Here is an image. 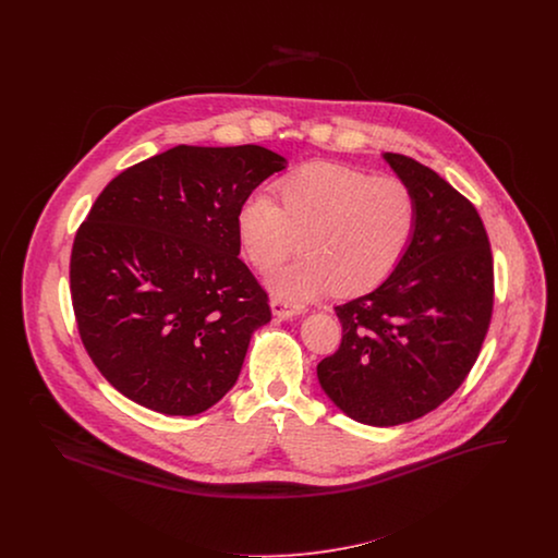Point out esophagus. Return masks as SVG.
<instances>
[{"instance_id": "obj_1", "label": "esophagus", "mask_w": 558, "mask_h": 558, "mask_svg": "<svg viewBox=\"0 0 558 558\" xmlns=\"http://www.w3.org/2000/svg\"><path fill=\"white\" fill-rule=\"evenodd\" d=\"M269 305H271V314H274L276 318L280 319L294 318V316L305 314V310H303V307H299V305H291V303H287V301H282V299H271V301H269Z\"/></svg>"}]
</instances>
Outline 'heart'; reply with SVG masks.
Wrapping results in <instances>:
<instances>
[{
  "mask_svg": "<svg viewBox=\"0 0 558 558\" xmlns=\"http://www.w3.org/2000/svg\"><path fill=\"white\" fill-rule=\"evenodd\" d=\"M278 194L280 205L266 192L251 194L236 228L244 257L262 271L303 236L307 255L267 274V287L289 303L371 291L396 271L416 234V196L399 178L318 160L284 178Z\"/></svg>",
  "mask_w": 558,
  "mask_h": 558,
  "instance_id": "1",
  "label": "heart"
}]
</instances>
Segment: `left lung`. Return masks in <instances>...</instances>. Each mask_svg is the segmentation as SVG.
<instances>
[{"label":"left lung","mask_w":558,"mask_h":558,"mask_svg":"<svg viewBox=\"0 0 558 558\" xmlns=\"http://www.w3.org/2000/svg\"><path fill=\"white\" fill-rule=\"evenodd\" d=\"M383 159L416 196V234L380 287L335 307L343 339L319 362L318 380L349 418L396 426L441 405L477 362L494 264L471 201L418 160Z\"/></svg>","instance_id":"obj_1"}]
</instances>
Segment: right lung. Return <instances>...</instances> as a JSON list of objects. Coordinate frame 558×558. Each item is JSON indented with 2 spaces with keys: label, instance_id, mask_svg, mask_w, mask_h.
<instances>
[{
  "label": "right lung",
  "instance_id": "1",
  "mask_svg": "<svg viewBox=\"0 0 558 558\" xmlns=\"http://www.w3.org/2000/svg\"><path fill=\"white\" fill-rule=\"evenodd\" d=\"M287 159L264 146H175L119 173L81 223L71 296L108 383L169 416L209 410L271 319L239 259L240 205Z\"/></svg>",
  "mask_w": 558,
  "mask_h": 558
}]
</instances>
